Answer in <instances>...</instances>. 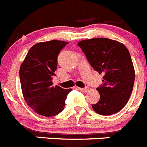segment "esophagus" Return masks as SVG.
I'll list each match as a JSON object with an SVG mask.
<instances>
[{
  "label": "esophagus",
  "instance_id": "obj_1",
  "mask_svg": "<svg viewBox=\"0 0 147 147\" xmlns=\"http://www.w3.org/2000/svg\"><path fill=\"white\" fill-rule=\"evenodd\" d=\"M79 90L81 91H82V92H87V90H88V87H84V88H80V87H78Z\"/></svg>",
  "mask_w": 147,
  "mask_h": 147
}]
</instances>
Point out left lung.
Returning a JSON list of instances; mask_svg holds the SVG:
<instances>
[{
	"label": "left lung",
	"mask_w": 147,
	"mask_h": 147,
	"mask_svg": "<svg viewBox=\"0 0 147 147\" xmlns=\"http://www.w3.org/2000/svg\"><path fill=\"white\" fill-rule=\"evenodd\" d=\"M90 65L103 74V84L96 90L100 100L92 107L101 115L120 111L128 101L135 81L130 52L122 43L106 38H95L78 43Z\"/></svg>",
	"instance_id": "left-lung-1"
}]
</instances>
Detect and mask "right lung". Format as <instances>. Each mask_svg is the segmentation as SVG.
Wrapping results in <instances>:
<instances>
[{
	"label": "right lung",
	"instance_id": "right-lung-1",
	"mask_svg": "<svg viewBox=\"0 0 147 147\" xmlns=\"http://www.w3.org/2000/svg\"><path fill=\"white\" fill-rule=\"evenodd\" d=\"M68 42L57 40L41 42L30 49L22 63L20 79L25 101L37 114L53 117L61 112L71 89L54 87L52 78L57 57Z\"/></svg>",
	"mask_w": 147,
	"mask_h": 147
}]
</instances>
